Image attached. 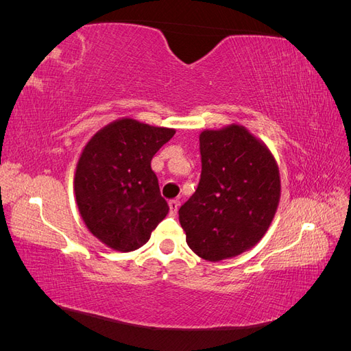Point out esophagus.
<instances>
[{"mask_svg": "<svg viewBox=\"0 0 351 351\" xmlns=\"http://www.w3.org/2000/svg\"><path fill=\"white\" fill-rule=\"evenodd\" d=\"M168 205H169V215L176 217L177 215V210H178V206H180V202L178 200H169Z\"/></svg>", "mask_w": 351, "mask_h": 351, "instance_id": "1", "label": "esophagus"}]
</instances>
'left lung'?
<instances>
[{
	"instance_id": "8db88e82",
	"label": "left lung",
	"mask_w": 351,
	"mask_h": 351,
	"mask_svg": "<svg viewBox=\"0 0 351 351\" xmlns=\"http://www.w3.org/2000/svg\"><path fill=\"white\" fill-rule=\"evenodd\" d=\"M199 142L200 182L178 218L189 247L219 262L252 249L268 231L281 197L280 168L241 124L204 130Z\"/></svg>"
}]
</instances>
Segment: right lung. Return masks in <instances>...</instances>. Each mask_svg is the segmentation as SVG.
<instances>
[{
	"label": "right lung",
	"instance_id": "right-lung-1",
	"mask_svg": "<svg viewBox=\"0 0 351 351\" xmlns=\"http://www.w3.org/2000/svg\"><path fill=\"white\" fill-rule=\"evenodd\" d=\"M174 129L115 120L84 145L74 173V196L84 226L117 252H133L151 239L169 210L151 161Z\"/></svg>",
	"mask_w": 351,
	"mask_h": 351
}]
</instances>
